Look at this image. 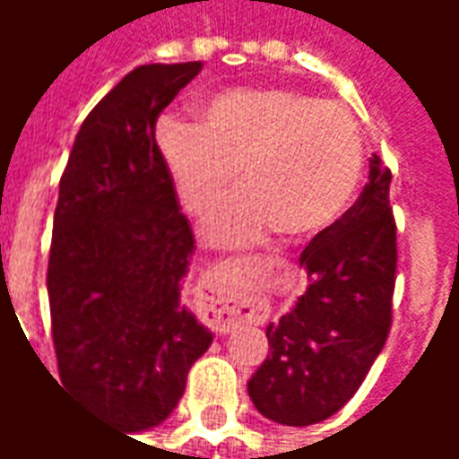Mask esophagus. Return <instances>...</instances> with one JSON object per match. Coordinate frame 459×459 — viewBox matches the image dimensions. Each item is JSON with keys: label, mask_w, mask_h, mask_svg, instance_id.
<instances>
[{"label": "esophagus", "mask_w": 459, "mask_h": 459, "mask_svg": "<svg viewBox=\"0 0 459 459\" xmlns=\"http://www.w3.org/2000/svg\"><path fill=\"white\" fill-rule=\"evenodd\" d=\"M206 312L211 322H216L221 329H230L243 319L248 322H265L268 319V302L258 295H226L223 290L209 288L206 292Z\"/></svg>", "instance_id": "34e87169"}]
</instances>
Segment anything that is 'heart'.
Masks as SVG:
<instances>
[{
  "mask_svg": "<svg viewBox=\"0 0 459 459\" xmlns=\"http://www.w3.org/2000/svg\"><path fill=\"white\" fill-rule=\"evenodd\" d=\"M157 150L191 216H209L238 181L243 191L204 229L219 248L253 246L270 230L295 240L329 229L364 171L354 115L285 88L216 95L201 105L196 125L164 115Z\"/></svg>",
  "mask_w": 459,
  "mask_h": 459,
  "instance_id": "b5f03b06",
  "label": "heart"
}]
</instances>
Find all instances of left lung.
<instances>
[{"label": "left lung", "instance_id": "left-lung-1", "mask_svg": "<svg viewBox=\"0 0 459 459\" xmlns=\"http://www.w3.org/2000/svg\"><path fill=\"white\" fill-rule=\"evenodd\" d=\"M388 189L391 171L374 154L354 206L299 255L307 290L268 325L270 351L248 381L253 405L275 423L327 420L359 391L384 349L398 260Z\"/></svg>", "mask_w": 459, "mask_h": 459}]
</instances>
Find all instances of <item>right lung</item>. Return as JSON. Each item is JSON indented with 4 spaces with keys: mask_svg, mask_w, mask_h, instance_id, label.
I'll use <instances>...</instances> for the list:
<instances>
[{
    "mask_svg": "<svg viewBox=\"0 0 459 459\" xmlns=\"http://www.w3.org/2000/svg\"><path fill=\"white\" fill-rule=\"evenodd\" d=\"M201 61L140 65L75 134L54 213L48 305L58 374L125 433L164 423L213 342L181 305L194 233L157 150V117Z\"/></svg>",
    "mask_w": 459,
    "mask_h": 459,
    "instance_id": "right-lung-1",
    "label": "right lung"
}]
</instances>
